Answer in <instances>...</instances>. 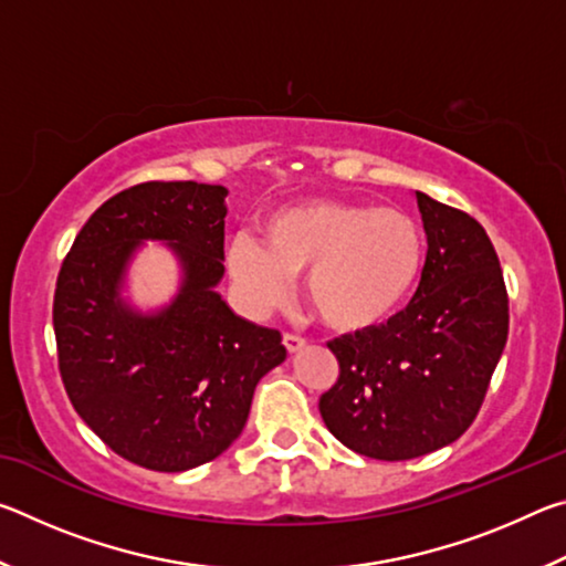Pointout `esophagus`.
I'll use <instances>...</instances> for the list:
<instances>
[{
  "label": "esophagus",
  "instance_id": "34e87169",
  "mask_svg": "<svg viewBox=\"0 0 566 566\" xmlns=\"http://www.w3.org/2000/svg\"><path fill=\"white\" fill-rule=\"evenodd\" d=\"M282 342H284V347L290 354H296V352H302L306 347V342L302 337H296V334H284Z\"/></svg>",
  "mask_w": 566,
  "mask_h": 566
}]
</instances>
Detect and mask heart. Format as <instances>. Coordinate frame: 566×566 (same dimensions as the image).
<instances>
[{
  "label": "heart",
  "mask_w": 566,
  "mask_h": 566,
  "mask_svg": "<svg viewBox=\"0 0 566 566\" xmlns=\"http://www.w3.org/2000/svg\"><path fill=\"white\" fill-rule=\"evenodd\" d=\"M229 274L256 306L284 296L302 274V294L334 332H367L387 322L415 290L424 266L417 219L395 207L344 199H300L264 217L262 242L237 237Z\"/></svg>",
  "instance_id": "heart-1"
}]
</instances>
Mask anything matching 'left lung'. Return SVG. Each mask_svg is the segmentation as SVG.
Masks as SVG:
<instances>
[{
  "mask_svg": "<svg viewBox=\"0 0 566 566\" xmlns=\"http://www.w3.org/2000/svg\"><path fill=\"white\" fill-rule=\"evenodd\" d=\"M427 262L407 310L329 342L339 379L319 399L352 452L405 462L462 437L482 407L510 332V300L484 227L415 191Z\"/></svg>",
  "mask_w": 566,
  "mask_h": 566,
  "instance_id": "obj_1",
  "label": "left lung"
}]
</instances>
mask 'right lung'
Here are the masks:
<instances>
[{"label":"right lung","mask_w":566,"mask_h":566,"mask_svg":"<svg viewBox=\"0 0 566 566\" xmlns=\"http://www.w3.org/2000/svg\"><path fill=\"white\" fill-rule=\"evenodd\" d=\"M227 189L145 181L107 199L56 276L54 337L66 395L94 434L129 462L187 472L242 434L254 387L282 364V334L247 322L217 292L224 276ZM145 241H165L182 282L142 313L120 296Z\"/></svg>","instance_id":"1"}]
</instances>
